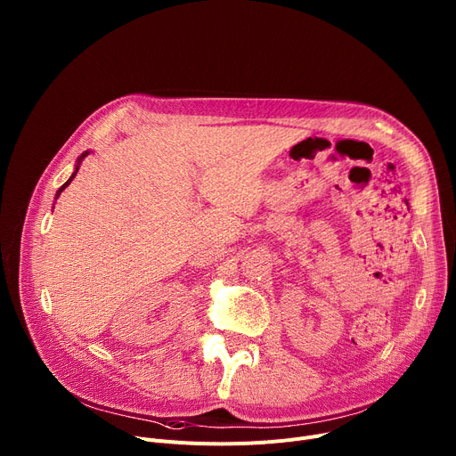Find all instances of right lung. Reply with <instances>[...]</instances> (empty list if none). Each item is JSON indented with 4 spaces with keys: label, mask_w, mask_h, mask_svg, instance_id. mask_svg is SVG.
<instances>
[{
    "label": "right lung",
    "mask_w": 456,
    "mask_h": 456,
    "mask_svg": "<svg viewBox=\"0 0 456 456\" xmlns=\"http://www.w3.org/2000/svg\"><path fill=\"white\" fill-rule=\"evenodd\" d=\"M87 154H89V152H84V154H81V156H79V159H77V165H79V163H81V159H84V158H86V156H87ZM76 173H77V169H76ZM76 173H74V175H76ZM72 178H74V176H72ZM72 178H70V180H69V182H67V183H65V185H69V183H70V182H72ZM65 185H61V189H60V191H58V194H60V192H61V191H63V189H65Z\"/></svg>",
    "instance_id": "right-lung-1"
}]
</instances>
